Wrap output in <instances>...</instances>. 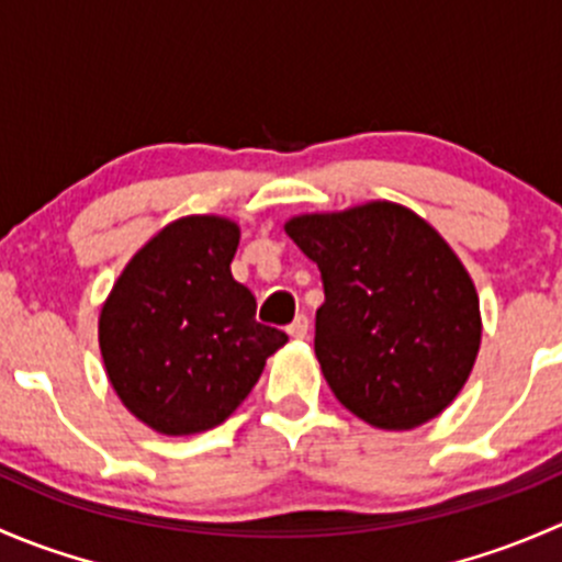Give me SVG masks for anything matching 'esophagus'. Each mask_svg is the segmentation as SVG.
Returning a JSON list of instances; mask_svg holds the SVG:
<instances>
[{
  "mask_svg": "<svg viewBox=\"0 0 562 562\" xmlns=\"http://www.w3.org/2000/svg\"><path fill=\"white\" fill-rule=\"evenodd\" d=\"M288 334H291L293 339H304L310 334V321H307V315H296V321L291 323V326H288Z\"/></svg>",
  "mask_w": 562,
  "mask_h": 562,
  "instance_id": "1",
  "label": "esophagus"
}]
</instances>
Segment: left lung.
I'll return each mask as SVG.
<instances>
[{"instance_id": "left-lung-1", "label": "left lung", "mask_w": 562, "mask_h": 562, "mask_svg": "<svg viewBox=\"0 0 562 562\" xmlns=\"http://www.w3.org/2000/svg\"><path fill=\"white\" fill-rule=\"evenodd\" d=\"M285 234L321 269L315 356L334 396L394 432L440 416L481 348L479 293L449 241L391 201L299 214Z\"/></svg>"}]
</instances>
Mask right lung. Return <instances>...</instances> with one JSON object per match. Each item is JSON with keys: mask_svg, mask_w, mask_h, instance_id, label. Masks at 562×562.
<instances>
[{"mask_svg": "<svg viewBox=\"0 0 562 562\" xmlns=\"http://www.w3.org/2000/svg\"><path fill=\"white\" fill-rule=\"evenodd\" d=\"M239 225L217 214L168 223L130 258L100 310L105 375L122 405L160 435L223 424L288 342L255 321V296L234 280Z\"/></svg>", "mask_w": 562, "mask_h": 562, "instance_id": "right-lung-1", "label": "right lung"}]
</instances>
